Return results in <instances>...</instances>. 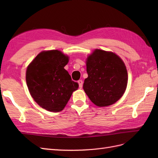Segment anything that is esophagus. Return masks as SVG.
Instances as JSON below:
<instances>
[{"label": "esophagus", "mask_w": 158, "mask_h": 158, "mask_svg": "<svg viewBox=\"0 0 158 158\" xmlns=\"http://www.w3.org/2000/svg\"><path fill=\"white\" fill-rule=\"evenodd\" d=\"M78 83H79V88L81 89L82 87H83V81H82V80H79V81H78Z\"/></svg>", "instance_id": "esophagus-1"}]
</instances>
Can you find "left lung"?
Instances as JSON below:
<instances>
[{"mask_svg":"<svg viewBox=\"0 0 158 158\" xmlns=\"http://www.w3.org/2000/svg\"><path fill=\"white\" fill-rule=\"evenodd\" d=\"M88 77L83 89L98 106L117 102L123 94L127 83V73L122 60L113 52L96 49L86 63Z\"/></svg>","mask_w":158,"mask_h":158,"instance_id":"left-lung-1","label":"left lung"}]
</instances>
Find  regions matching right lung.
<instances>
[{"label": "right lung", "instance_id": "add662e5", "mask_svg": "<svg viewBox=\"0 0 158 158\" xmlns=\"http://www.w3.org/2000/svg\"><path fill=\"white\" fill-rule=\"evenodd\" d=\"M69 57L58 50L42 52L30 64L26 79L30 94L38 105L49 111L64 108L74 91L79 88L64 69Z\"/></svg>", "mask_w": 158, "mask_h": 158}]
</instances>
